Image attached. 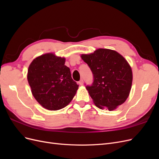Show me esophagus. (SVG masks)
<instances>
[{"label":"esophagus","instance_id":"obj_1","mask_svg":"<svg viewBox=\"0 0 159 159\" xmlns=\"http://www.w3.org/2000/svg\"><path fill=\"white\" fill-rule=\"evenodd\" d=\"M78 84H79L80 85H82L84 84V81H83V80H81L80 81H79Z\"/></svg>","mask_w":159,"mask_h":159}]
</instances>
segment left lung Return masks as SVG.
Wrapping results in <instances>:
<instances>
[{
	"label": "left lung",
	"instance_id": "8db88e82",
	"mask_svg": "<svg viewBox=\"0 0 159 159\" xmlns=\"http://www.w3.org/2000/svg\"><path fill=\"white\" fill-rule=\"evenodd\" d=\"M81 57L92 71L93 82L86 89L96 106L112 111L125 102L133 81L127 61L116 51L103 48Z\"/></svg>",
	"mask_w": 159,
	"mask_h": 159
}]
</instances>
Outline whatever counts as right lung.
<instances>
[{
    "mask_svg": "<svg viewBox=\"0 0 159 159\" xmlns=\"http://www.w3.org/2000/svg\"><path fill=\"white\" fill-rule=\"evenodd\" d=\"M64 57L52 53L34 60L28 67L27 78L34 97L43 107L59 110L73 99L79 85L71 78Z\"/></svg>",
    "mask_w": 159,
    "mask_h": 159,
    "instance_id": "obj_1",
    "label": "right lung"
}]
</instances>
